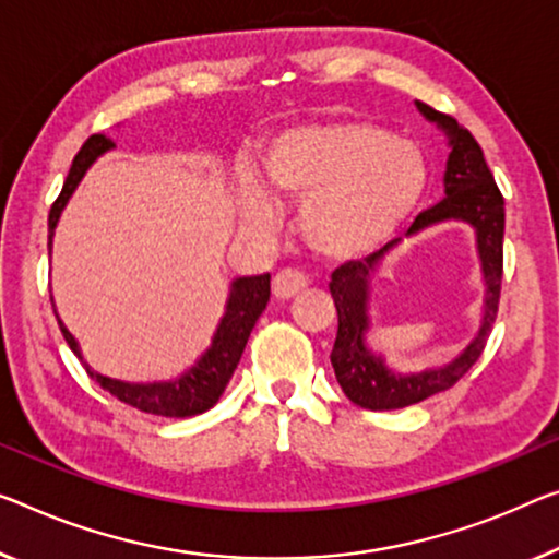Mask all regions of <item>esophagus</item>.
<instances>
[{"mask_svg":"<svg viewBox=\"0 0 559 559\" xmlns=\"http://www.w3.org/2000/svg\"><path fill=\"white\" fill-rule=\"evenodd\" d=\"M307 287V277L302 272L282 270L272 277V292L277 299H292Z\"/></svg>","mask_w":559,"mask_h":559,"instance_id":"esophagus-1","label":"esophagus"}]
</instances>
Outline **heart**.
<instances>
[{
    "instance_id": "b5f03b06",
    "label": "heart",
    "mask_w": 559,
    "mask_h": 559,
    "mask_svg": "<svg viewBox=\"0 0 559 559\" xmlns=\"http://www.w3.org/2000/svg\"><path fill=\"white\" fill-rule=\"evenodd\" d=\"M262 177L242 175L247 227H277V202L299 204L302 239L328 260H359L407 225L429 185L425 152L367 119H324L280 132Z\"/></svg>"
}]
</instances>
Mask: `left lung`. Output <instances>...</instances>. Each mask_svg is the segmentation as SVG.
<instances>
[{
    "label": "left lung",
    "mask_w": 559,
    "mask_h": 559,
    "mask_svg": "<svg viewBox=\"0 0 559 559\" xmlns=\"http://www.w3.org/2000/svg\"><path fill=\"white\" fill-rule=\"evenodd\" d=\"M419 115L435 122L448 134L450 157L444 169V197L435 207L417 214L407 229L417 235L427 227L442 225V222H465L475 229L479 267L485 280V305L479 330L469 345L460 352L452 362L423 372H397L382 355L367 345L369 332V292L380 264L388 257L390 247L397 245L392 239L382 250L367 254L365 260H349L332 272L330 292L337 307V340L332 347V367L337 374L342 392L349 402L365 409H400L415 402L432 397L437 392L450 390L460 377L469 372V367L483 355L485 342L492 332L500 302L502 282V237H504V200L497 190L492 171H489L485 154L479 150L475 136L465 127L457 124L442 111L417 102Z\"/></svg>",
    "instance_id": "obj_1"
}]
</instances>
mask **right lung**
Here are the masks:
<instances>
[{
    "label": "right lung",
    "instance_id": "add662e5",
    "mask_svg": "<svg viewBox=\"0 0 559 559\" xmlns=\"http://www.w3.org/2000/svg\"><path fill=\"white\" fill-rule=\"evenodd\" d=\"M115 147V142L107 140L105 134H92L87 142L82 144V150L76 152V157L70 167V175L64 179L62 192H59L57 202L51 204L49 210V250H51V237H55L57 222L62 217V210L70 202L74 194L76 185L82 182V177L87 175V169L97 162V157ZM270 302V274H254V277H239L231 282L229 297H227V309L225 317H222L217 324V332H214L212 345L204 355L197 359V362L187 369L185 374H179L177 380L169 382H122L111 380L107 374L94 372V369L84 362L82 349L72 337V332L64 328L62 320H59V330H62L67 345L74 352L76 357L82 359L84 369L92 377L94 382H99V388H105L109 394H115L117 400H122L124 405H132L136 409L147 412V415H159V417H192L202 415L210 407L217 405V400L225 392L227 382L235 374L239 365V357H242L247 340H250V332L254 322L260 320L264 307Z\"/></svg>",
    "mask_w": 559,
    "mask_h": 559
}]
</instances>
